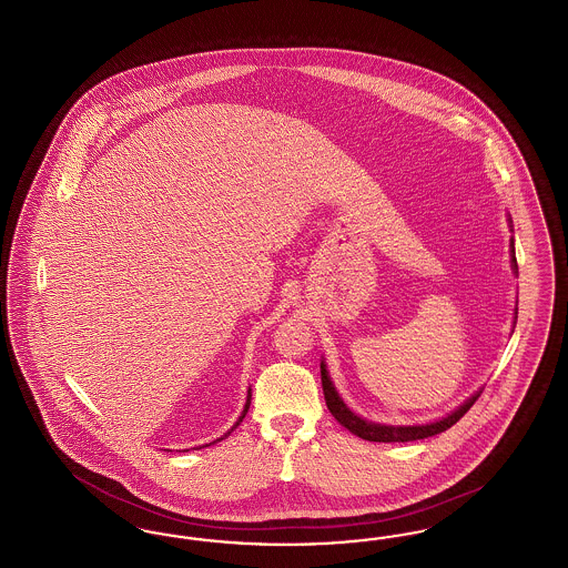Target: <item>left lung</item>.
Segmentation results:
<instances>
[{
    "label": "left lung",
    "instance_id": "8db88e82",
    "mask_svg": "<svg viewBox=\"0 0 568 568\" xmlns=\"http://www.w3.org/2000/svg\"><path fill=\"white\" fill-rule=\"evenodd\" d=\"M511 251H514V268L517 271V262H515L514 241H511ZM322 385H324L325 405L329 408V413L334 415V419L345 426L349 433L364 438V440H373V443H406V440H419V438H428L434 434L445 433L447 428H452L456 422L464 417V413L475 405V400L481 396V392H477L473 398H468L458 410H454L452 415L443 417L440 422L426 424V426H381V424H371L362 417H357L352 413L345 403L338 398L332 381L327 377L325 364L322 362Z\"/></svg>",
    "mask_w": 568,
    "mask_h": 568
}]
</instances>
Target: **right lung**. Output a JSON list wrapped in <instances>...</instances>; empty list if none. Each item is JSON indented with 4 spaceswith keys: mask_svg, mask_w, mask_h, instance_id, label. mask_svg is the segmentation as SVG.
Here are the masks:
<instances>
[{
    "mask_svg": "<svg viewBox=\"0 0 568 568\" xmlns=\"http://www.w3.org/2000/svg\"><path fill=\"white\" fill-rule=\"evenodd\" d=\"M248 405H251V389H248V396H246V405H244L243 415H241V417H239V422H236V424H234V428H236V426H241V422H243L244 415H246V410H248ZM234 428H232V430H234ZM232 430H230V433H232ZM230 433H227V434H230ZM227 434H225V436H227ZM225 436H223V438H225ZM219 440H221V438H219Z\"/></svg>",
    "mask_w": 568,
    "mask_h": 568,
    "instance_id": "obj_1",
    "label": "right lung"
}]
</instances>
